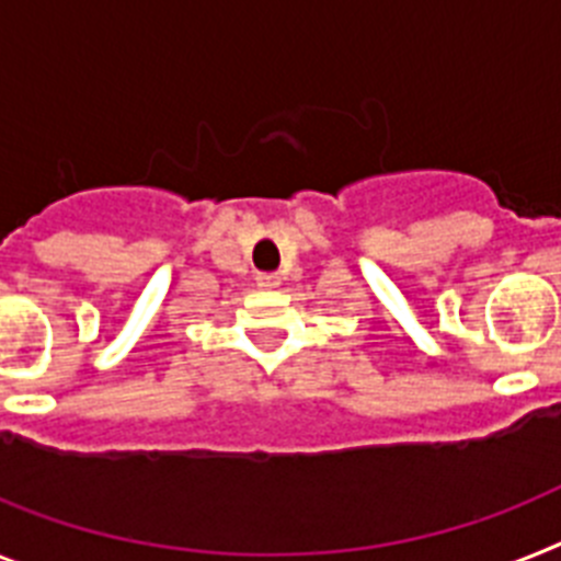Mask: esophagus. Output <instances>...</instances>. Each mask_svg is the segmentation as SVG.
Segmentation results:
<instances>
[{"label":"esophagus","instance_id":"34e87169","mask_svg":"<svg viewBox=\"0 0 561 561\" xmlns=\"http://www.w3.org/2000/svg\"><path fill=\"white\" fill-rule=\"evenodd\" d=\"M256 285H259V288H265V290L279 288V276H276V273H259Z\"/></svg>","mask_w":561,"mask_h":561}]
</instances>
